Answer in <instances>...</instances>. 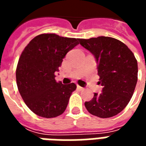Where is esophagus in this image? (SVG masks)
<instances>
[{
	"mask_svg": "<svg viewBox=\"0 0 146 146\" xmlns=\"http://www.w3.org/2000/svg\"><path fill=\"white\" fill-rule=\"evenodd\" d=\"M77 89H78V90H79V91H83V90H84V88H82V87H80V86H79V85H77Z\"/></svg>",
	"mask_w": 146,
	"mask_h": 146,
	"instance_id": "1",
	"label": "esophagus"
}]
</instances>
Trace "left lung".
Segmentation results:
<instances>
[{"instance_id": "left-lung-1", "label": "left lung", "mask_w": 146, "mask_h": 146, "mask_svg": "<svg viewBox=\"0 0 146 146\" xmlns=\"http://www.w3.org/2000/svg\"><path fill=\"white\" fill-rule=\"evenodd\" d=\"M80 44L94 54L98 64L101 94L85 102L89 113L100 118L117 115L128 104L138 80V62L128 47L113 37L79 39Z\"/></svg>"}]
</instances>
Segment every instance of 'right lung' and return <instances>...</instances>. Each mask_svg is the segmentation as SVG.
I'll use <instances>...</instances> for the list:
<instances>
[{
    "label": "right lung",
    "instance_id": "1",
    "mask_svg": "<svg viewBox=\"0 0 146 146\" xmlns=\"http://www.w3.org/2000/svg\"><path fill=\"white\" fill-rule=\"evenodd\" d=\"M77 44L78 38L43 33L31 40L22 52L16 68L18 89L24 102L37 116L53 118L66 109L76 86L57 82L54 72L58 71L67 52Z\"/></svg>",
    "mask_w": 146,
    "mask_h": 146
}]
</instances>
